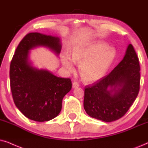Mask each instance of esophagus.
<instances>
[{
  "label": "esophagus",
  "mask_w": 148,
  "mask_h": 148,
  "mask_svg": "<svg viewBox=\"0 0 148 148\" xmlns=\"http://www.w3.org/2000/svg\"><path fill=\"white\" fill-rule=\"evenodd\" d=\"M78 86H79V84H78V82H73V83H72V88H78Z\"/></svg>",
  "instance_id": "1"
}]
</instances>
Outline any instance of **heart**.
Instances as JSON below:
<instances>
[{"label":"heart","instance_id":"heart-1","mask_svg":"<svg viewBox=\"0 0 148 148\" xmlns=\"http://www.w3.org/2000/svg\"><path fill=\"white\" fill-rule=\"evenodd\" d=\"M116 50L103 41H93L72 49L71 60L68 55L62 58V63L68 70L74 69V63L79 64V73L88 82L101 78L110 70L116 59Z\"/></svg>","mask_w":148,"mask_h":148}]
</instances>
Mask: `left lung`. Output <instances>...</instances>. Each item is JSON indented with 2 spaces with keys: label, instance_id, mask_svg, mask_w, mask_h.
Instances as JSON below:
<instances>
[{
  "label": "left lung",
  "instance_id": "left-lung-1",
  "mask_svg": "<svg viewBox=\"0 0 148 148\" xmlns=\"http://www.w3.org/2000/svg\"><path fill=\"white\" fill-rule=\"evenodd\" d=\"M140 66L133 45L123 60L107 76L85 86L84 108L93 119L110 123L123 117L137 97Z\"/></svg>",
  "mask_w": 148,
  "mask_h": 148
}]
</instances>
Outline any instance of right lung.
<instances>
[{"label": "right lung", "mask_w": 148, "mask_h": 148, "mask_svg": "<svg viewBox=\"0 0 148 148\" xmlns=\"http://www.w3.org/2000/svg\"><path fill=\"white\" fill-rule=\"evenodd\" d=\"M41 47L58 56L62 45L59 36L29 33L17 46L9 72L15 106L25 117L36 122L49 121L58 116L63 98L72 88L70 78L58 77L51 71L33 65L30 51Z\"/></svg>", "instance_id": "obj_1"}]
</instances>
